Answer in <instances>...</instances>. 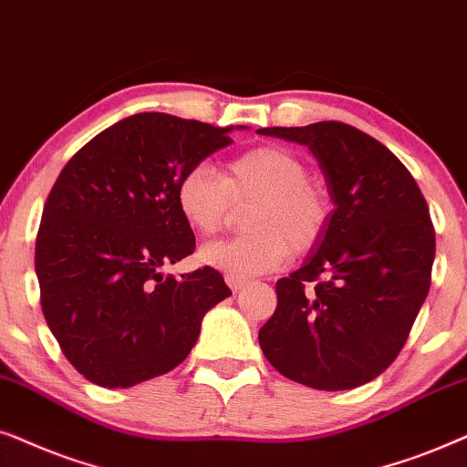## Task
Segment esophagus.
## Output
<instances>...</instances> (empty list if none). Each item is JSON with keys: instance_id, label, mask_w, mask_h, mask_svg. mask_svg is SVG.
Listing matches in <instances>:
<instances>
[{"instance_id": "obj_1", "label": "esophagus", "mask_w": 467, "mask_h": 467, "mask_svg": "<svg viewBox=\"0 0 467 467\" xmlns=\"http://www.w3.org/2000/svg\"><path fill=\"white\" fill-rule=\"evenodd\" d=\"M226 284L230 285V290L239 292L245 285V279H234V277H226Z\"/></svg>"}]
</instances>
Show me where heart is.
Masks as SVG:
<instances>
[{"label": "heart", "instance_id": "1", "mask_svg": "<svg viewBox=\"0 0 467 467\" xmlns=\"http://www.w3.org/2000/svg\"><path fill=\"white\" fill-rule=\"evenodd\" d=\"M254 202L245 223L250 234L213 241L201 250L204 265L226 277L250 279L275 271L288 254H307L327 233L331 202L309 182L307 164L290 149L266 145L237 155L223 175L209 164L188 169L177 183V204L198 234L220 233L233 204Z\"/></svg>", "mask_w": 467, "mask_h": 467}]
</instances>
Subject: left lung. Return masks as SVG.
Wrapping results in <instances>:
<instances>
[{"label":"left lung","mask_w":467,"mask_h":467,"mask_svg":"<svg viewBox=\"0 0 467 467\" xmlns=\"http://www.w3.org/2000/svg\"><path fill=\"white\" fill-rule=\"evenodd\" d=\"M258 134L306 145L335 204L301 269L275 284L277 307L260 328V348L298 384L357 389L397 358L427 298L436 258L429 207L397 155L348 123Z\"/></svg>","instance_id":"obj_1"}]
</instances>
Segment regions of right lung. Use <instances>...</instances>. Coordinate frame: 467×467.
Returning <instances> with one entry per match:
<instances>
[{
  "instance_id": "add662e5",
  "label": "right lung",
  "mask_w": 467,
  "mask_h": 467,
  "mask_svg": "<svg viewBox=\"0 0 467 467\" xmlns=\"http://www.w3.org/2000/svg\"><path fill=\"white\" fill-rule=\"evenodd\" d=\"M233 130L139 113L99 132L59 172L36 239L40 303L61 352L98 387L128 389L175 369L204 314L233 295L211 266L161 275L196 247L179 179L230 145Z\"/></svg>"
}]
</instances>
